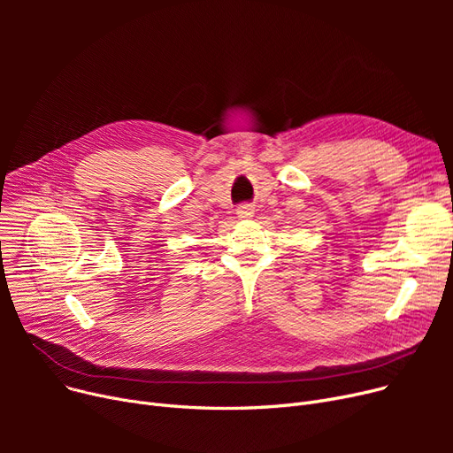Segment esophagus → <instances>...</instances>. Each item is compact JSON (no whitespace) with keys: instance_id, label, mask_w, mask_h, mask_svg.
Segmentation results:
<instances>
[{"instance_id":"1","label":"esophagus","mask_w":453,"mask_h":453,"mask_svg":"<svg viewBox=\"0 0 453 453\" xmlns=\"http://www.w3.org/2000/svg\"><path fill=\"white\" fill-rule=\"evenodd\" d=\"M236 214H239V219H251L253 214H255V207L253 205H250V203H244V205H241L239 209H236Z\"/></svg>"}]
</instances>
